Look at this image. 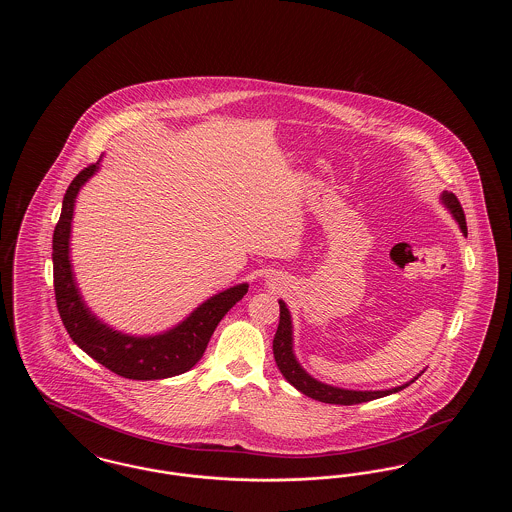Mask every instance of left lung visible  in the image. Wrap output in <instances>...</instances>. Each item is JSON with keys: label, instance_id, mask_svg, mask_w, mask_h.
<instances>
[{"label": "left lung", "instance_id": "left-lung-1", "mask_svg": "<svg viewBox=\"0 0 512 512\" xmlns=\"http://www.w3.org/2000/svg\"><path fill=\"white\" fill-rule=\"evenodd\" d=\"M441 203L443 207L453 215V219L459 222V228L466 236V220H464L463 207L459 203V199L455 197V194L451 192H441ZM280 322H278V330H276V336L272 341V351H274V359H276V365L280 368L282 376L292 384L295 390L301 391L303 395L311 397V399H317L322 403H332V405H357V403H366V401H372V399H378V397H386L391 393H397V391L405 390L407 386H411L414 380L424 372L416 374L413 380H409L407 384H401L397 388H390V390H345V388H338V386H330V384H324L317 378H313L303 366L299 365L295 353H293V324L292 315H290V309L288 305L280 299Z\"/></svg>", "mask_w": 512, "mask_h": 512}]
</instances>
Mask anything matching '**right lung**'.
<instances>
[{"label":"right lung","mask_w":512,"mask_h":512,"mask_svg":"<svg viewBox=\"0 0 512 512\" xmlns=\"http://www.w3.org/2000/svg\"><path fill=\"white\" fill-rule=\"evenodd\" d=\"M96 165L80 172L63 197L61 217L53 232V288L61 320L74 343L99 365L130 380H163L178 376L203 357L222 317L244 297L249 284H236L207 301L161 334L134 336L115 330L92 313L78 290L71 263L74 203L82 186L99 171Z\"/></svg>","instance_id":"obj_1"}]
</instances>
